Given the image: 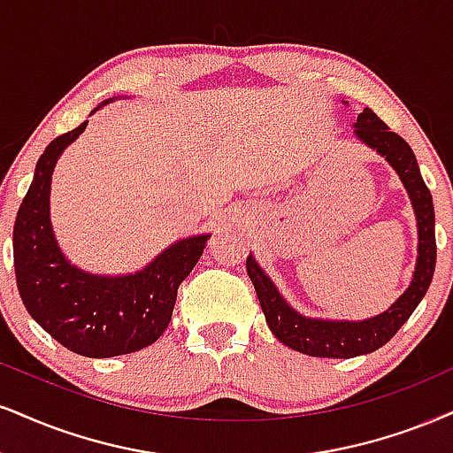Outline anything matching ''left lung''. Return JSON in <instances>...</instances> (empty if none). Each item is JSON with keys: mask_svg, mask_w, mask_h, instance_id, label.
Returning <instances> with one entry per match:
<instances>
[{"mask_svg": "<svg viewBox=\"0 0 453 453\" xmlns=\"http://www.w3.org/2000/svg\"><path fill=\"white\" fill-rule=\"evenodd\" d=\"M349 104V103H344ZM355 138L367 149L376 150L387 164L397 172L410 195L411 208L416 214L418 228V256L416 269L410 286L403 294L388 306L387 311L367 319H326V317H309L296 311L283 298L275 281L266 275L265 269L256 262L254 254L248 256V275L252 279L256 294H258L262 312L266 317V326L279 342L289 349L311 357H326V359H350L373 353L388 342L399 327L410 319L411 312L420 304L433 281L434 260H437V243H434V208L428 187L422 180L414 150L403 138L388 130V126L373 113L372 109H363L357 115Z\"/></svg>", "mask_w": 453, "mask_h": 453, "instance_id": "8db88e82", "label": "left lung"}]
</instances>
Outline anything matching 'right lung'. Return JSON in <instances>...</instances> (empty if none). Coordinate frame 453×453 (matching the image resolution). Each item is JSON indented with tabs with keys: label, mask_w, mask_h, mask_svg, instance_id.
<instances>
[{
	"label": "right lung",
	"mask_w": 453,
	"mask_h": 453,
	"mask_svg": "<svg viewBox=\"0 0 453 453\" xmlns=\"http://www.w3.org/2000/svg\"><path fill=\"white\" fill-rule=\"evenodd\" d=\"M113 100L117 96L100 103L90 115ZM86 126L83 121L54 138L37 161L14 222V271L22 304L56 342L77 355L107 359L136 353L165 332L178 286L197 265L210 233L178 239L126 275H98L73 265L56 242L50 188L56 161Z\"/></svg>",
	"instance_id": "1"
}]
</instances>
